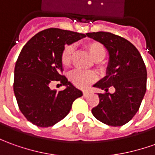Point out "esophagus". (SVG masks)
<instances>
[{
    "instance_id": "1",
    "label": "esophagus",
    "mask_w": 155,
    "mask_h": 155,
    "mask_svg": "<svg viewBox=\"0 0 155 155\" xmlns=\"http://www.w3.org/2000/svg\"><path fill=\"white\" fill-rule=\"evenodd\" d=\"M88 94H89V92H88V91H83V96H84V97H86Z\"/></svg>"
}]
</instances>
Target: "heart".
Wrapping results in <instances>:
<instances>
[{
  "instance_id": "1",
  "label": "heart",
  "mask_w": 155,
  "mask_h": 155,
  "mask_svg": "<svg viewBox=\"0 0 155 155\" xmlns=\"http://www.w3.org/2000/svg\"><path fill=\"white\" fill-rule=\"evenodd\" d=\"M86 49L90 54L91 58L99 63L104 59L106 56V49L103 44L97 41H90L86 44ZM74 49L72 45H69L64 47V51H62L61 61L64 66H69L74 57ZM70 79L74 84L78 87L86 88L97 79V75L93 72H85L81 70L74 71L70 75Z\"/></svg>"
}]
</instances>
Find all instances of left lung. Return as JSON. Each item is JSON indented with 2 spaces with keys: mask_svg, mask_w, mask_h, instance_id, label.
<instances>
[{
  "mask_svg": "<svg viewBox=\"0 0 155 155\" xmlns=\"http://www.w3.org/2000/svg\"><path fill=\"white\" fill-rule=\"evenodd\" d=\"M86 35L103 44L108 52L106 76L93 87L106 91L97 93L99 104L91 109L99 121L112 126L129 122L139 109L147 86V69L138 50L130 41L108 32H92ZM113 86L114 94L107 92Z\"/></svg>",
  "mask_w": 155,
  "mask_h": 155,
  "instance_id": "left-lung-1",
  "label": "left lung"
}]
</instances>
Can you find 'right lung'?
I'll return each instance as SVG.
<instances>
[{
	"label": "right lung",
	"mask_w": 155,
	"mask_h": 155,
	"mask_svg": "<svg viewBox=\"0 0 155 155\" xmlns=\"http://www.w3.org/2000/svg\"><path fill=\"white\" fill-rule=\"evenodd\" d=\"M86 35L51 28L34 35L23 47L14 69L13 91L20 111L40 127L54 126L69 113L74 100L83 95L68 79L61 75V61L66 45ZM60 81L64 91L51 90L50 84Z\"/></svg>",
	"instance_id": "obj_1"
}]
</instances>
